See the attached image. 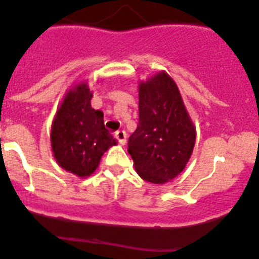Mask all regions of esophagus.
Masks as SVG:
<instances>
[{
    "instance_id": "34e87169",
    "label": "esophagus",
    "mask_w": 259,
    "mask_h": 259,
    "mask_svg": "<svg viewBox=\"0 0 259 259\" xmlns=\"http://www.w3.org/2000/svg\"><path fill=\"white\" fill-rule=\"evenodd\" d=\"M115 137L120 144L126 143V133H125L124 130H118V132H116Z\"/></svg>"
}]
</instances>
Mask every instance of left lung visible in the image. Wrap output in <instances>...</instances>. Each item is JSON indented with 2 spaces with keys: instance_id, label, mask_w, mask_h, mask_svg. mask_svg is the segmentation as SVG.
<instances>
[{
  "instance_id": "8db88e82",
  "label": "left lung",
  "mask_w": 259,
  "mask_h": 259,
  "mask_svg": "<svg viewBox=\"0 0 259 259\" xmlns=\"http://www.w3.org/2000/svg\"><path fill=\"white\" fill-rule=\"evenodd\" d=\"M193 126L180 92L166 72L139 85V122L127 152L143 180L163 184L179 175L192 156Z\"/></svg>"
}]
</instances>
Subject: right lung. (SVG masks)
Masks as SVG:
<instances>
[{
	"instance_id": "obj_1",
	"label": "right lung",
	"mask_w": 259,
	"mask_h": 259,
	"mask_svg": "<svg viewBox=\"0 0 259 259\" xmlns=\"http://www.w3.org/2000/svg\"><path fill=\"white\" fill-rule=\"evenodd\" d=\"M87 84L70 91L56 112L51 132L53 156L66 171L84 178L94 172L101 157L116 142L103 122V112L91 106Z\"/></svg>"
}]
</instances>
